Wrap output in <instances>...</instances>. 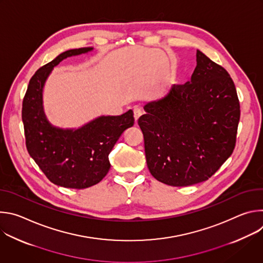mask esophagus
<instances>
[{"label":"esophagus","mask_w":263,"mask_h":263,"mask_svg":"<svg viewBox=\"0 0 263 263\" xmlns=\"http://www.w3.org/2000/svg\"><path fill=\"white\" fill-rule=\"evenodd\" d=\"M133 111H134V120H135V123L137 124L138 120H139L140 117L142 116V112H141V110H140L139 108H137V107H135Z\"/></svg>","instance_id":"obj_1"}]
</instances>
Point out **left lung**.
<instances>
[{"mask_svg": "<svg viewBox=\"0 0 263 263\" xmlns=\"http://www.w3.org/2000/svg\"><path fill=\"white\" fill-rule=\"evenodd\" d=\"M143 109L138 125L156 180L171 186L201 183L231 156L240 118L235 85L228 71L201 51L191 81L173 85Z\"/></svg>", "mask_w": 263, "mask_h": 263, "instance_id": "1", "label": "left lung"}]
</instances>
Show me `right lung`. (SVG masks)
Wrapping results in <instances>:
<instances>
[{
    "label": "right lung",
    "mask_w": 263,
    "mask_h": 263,
    "mask_svg": "<svg viewBox=\"0 0 263 263\" xmlns=\"http://www.w3.org/2000/svg\"><path fill=\"white\" fill-rule=\"evenodd\" d=\"M93 48L65 51L37 70L23 101L22 119L30 156L47 178L65 189L83 190L98 184L109 172V154L125 130L134 125L133 111L101 116L80 128L52 125L44 110L43 92L53 68L63 59Z\"/></svg>",
    "instance_id": "right-lung-1"
}]
</instances>
